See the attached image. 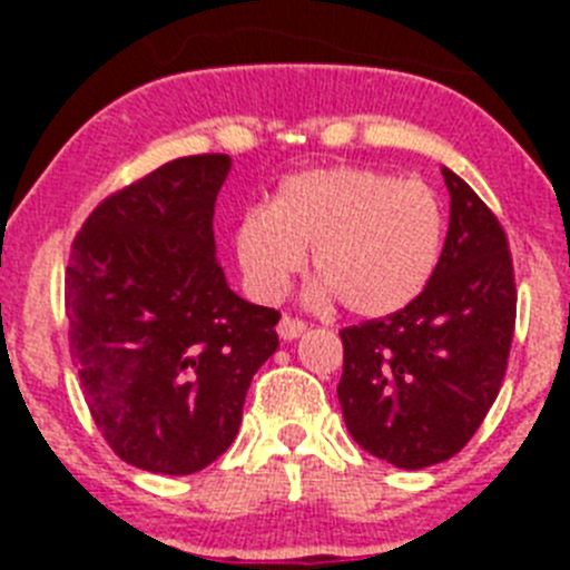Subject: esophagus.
Segmentation results:
<instances>
[{"label": "esophagus", "instance_id": "obj_1", "mask_svg": "<svg viewBox=\"0 0 570 570\" xmlns=\"http://www.w3.org/2000/svg\"><path fill=\"white\" fill-rule=\"evenodd\" d=\"M305 328H308V325H305L302 320H294V316H282L279 325H276V334H279V340L291 342V340H296V336L305 334Z\"/></svg>", "mask_w": 570, "mask_h": 570}]
</instances>
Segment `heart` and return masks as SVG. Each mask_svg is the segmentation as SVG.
<instances>
[{
  "mask_svg": "<svg viewBox=\"0 0 570 570\" xmlns=\"http://www.w3.org/2000/svg\"><path fill=\"white\" fill-rule=\"evenodd\" d=\"M442 234L440 199L428 185L367 168H316L288 176L268 208L242 216L234 248L256 299H279L311 248L314 305L340 296L351 314L387 316L434 276Z\"/></svg>",
  "mask_w": 570,
  "mask_h": 570,
  "instance_id": "b5f03b06",
  "label": "heart"
}]
</instances>
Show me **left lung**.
<instances>
[{
    "label": "left lung",
    "instance_id": "left-lung-1",
    "mask_svg": "<svg viewBox=\"0 0 570 570\" xmlns=\"http://www.w3.org/2000/svg\"><path fill=\"white\" fill-rule=\"evenodd\" d=\"M451 223L411 305L340 331L342 416L367 454L405 471L460 454L500 394L517 320L508 239L471 185L442 168Z\"/></svg>",
    "mask_w": 570,
    "mask_h": 570
}]
</instances>
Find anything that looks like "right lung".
Listing matches in <instances>:
<instances>
[{"instance_id": "add662e5", "label": "right lung", "mask_w": 570, "mask_h": 570, "mask_svg": "<svg viewBox=\"0 0 570 570\" xmlns=\"http://www.w3.org/2000/svg\"><path fill=\"white\" fill-rule=\"evenodd\" d=\"M230 156H183L108 196L65 274L70 356L116 456L203 471L236 440L250 380L279 347L274 308L228 288L214 205Z\"/></svg>"}]
</instances>
